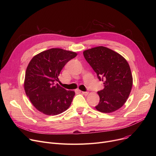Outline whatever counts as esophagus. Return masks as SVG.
Segmentation results:
<instances>
[{"mask_svg":"<svg viewBox=\"0 0 156 156\" xmlns=\"http://www.w3.org/2000/svg\"><path fill=\"white\" fill-rule=\"evenodd\" d=\"M81 93L83 95H87L88 94V92H81Z\"/></svg>","mask_w":156,"mask_h":156,"instance_id":"obj_1","label":"esophagus"}]
</instances>
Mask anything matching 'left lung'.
Masks as SVG:
<instances>
[{
	"label": "left lung",
	"instance_id": "obj_1",
	"mask_svg": "<svg viewBox=\"0 0 156 156\" xmlns=\"http://www.w3.org/2000/svg\"><path fill=\"white\" fill-rule=\"evenodd\" d=\"M83 55L104 83V89L97 92L100 101L96 109L104 113L118 110L126 102L132 88L128 62L118 52L103 46L85 50Z\"/></svg>",
	"mask_w": 156,
	"mask_h": 156
}]
</instances>
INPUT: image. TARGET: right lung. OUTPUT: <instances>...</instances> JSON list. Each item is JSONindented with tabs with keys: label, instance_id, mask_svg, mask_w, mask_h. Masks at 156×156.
<instances>
[{
	"label": "right lung",
	"instance_id": "1",
	"mask_svg": "<svg viewBox=\"0 0 156 156\" xmlns=\"http://www.w3.org/2000/svg\"><path fill=\"white\" fill-rule=\"evenodd\" d=\"M76 55L75 52L52 48L31 59L27 68L24 88L38 111L55 116L69 108L75 92L55 83L59 81V74L65 64Z\"/></svg>",
	"mask_w": 156,
	"mask_h": 156
}]
</instances>
